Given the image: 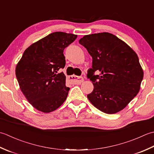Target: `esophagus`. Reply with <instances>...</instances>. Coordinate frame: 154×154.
Wrapping results in <instances>:
<instances>
[{
	"instance_id": "obj_1",
	"label": "esophagus",
	"mask_w": 154,
	"mask_h": 154,
	"mask_svg": "<svg viewBox=\"0 0 154 154\" xmlns=\"http://www.w3.org/2000/svg\"><path fill=\"white\" fill-rule=\"evenodd\" d=\"M69 79L71 80V82L76 84H81L82 82H83L84 81L83 77L77 76H75V75H72V76H69Z\"/></svg>"
}]
</instances>
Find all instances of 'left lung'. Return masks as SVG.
Returning a JSON list of instances; mask_svg holds the SVG:
<instances>
[{
    "label": "left lung",
    "instance_id": "1",
    "mask_svg": "<svg viewBox=\"0 0 154 154\" xmlns=\"http://www.w3.org/2000/svg\"><path fill=\"white\" fill-rule=\"evenodd\" d=\"M79 43L92 58L87 78L93 82L94 90L88 98L106 114L120 112L139 92L143 72L138 56L111 33L86 35ZM96 71L100 72L99 75L94 74Z\"/></svg>",
    "mask_w": 154,
    "mask_h": 154
}]
</instances>
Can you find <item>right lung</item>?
Segmentation results:
<instances>
[{
	"label": "right lung",
	"mask_w": 154,
	"mask_h": 154,
	"mask_svg": "<svg viewBox=\"0 0 154 154\" xmlns=\"http://www.w3.org/2000/svg\"><path fill=\"white\" fill-rule=\"evenodd\" d=\"M77 35L55 32L32 44L25 50L16 67L20 88L34 108L45 113L59 108L67 98L70 88L66 76L58 73L64 68L65 48Z\"/></svg>",
	"instance_id": "1"
}]
</instances>
